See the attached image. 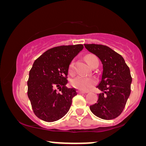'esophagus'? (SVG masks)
<instances>
[{"mask_svg":"<svg viewBox=\"0 0 146 146\" xmlns=\"http://www.w3.org/2000/svg\"><path fill=\"white\" fill-rule=\"evenodd\" d=\"M77 93H78V94H85V93H86V92H84V91H82V90H77Z\"/></svg>","mask_w":146,"mask_h":146,"instance_id":"34e87169","label":"esophagus"}]
</instances>
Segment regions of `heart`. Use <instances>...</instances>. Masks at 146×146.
<instances>
[{"label":"heart","mask_w":146,"mask_h":146,"mask_svg":"<svg viewBox=\"0 0 146 146\" xmlns=\"http://www.w3.org/2000/svg\"><path fill=\"white\" fill-rule=\"evenodd\" d=\"M98 60L96 56L90 55L87 57V61L90 66H91L94 62ZM68 73L70 75L75 74V61L72 60L68 66ZM96 84V80L92 77H86L82 75H78L71 80V85L74 88L82 90V91H88Z\"/></svg>","instance_id":"b5f03b06"}]
</instances>
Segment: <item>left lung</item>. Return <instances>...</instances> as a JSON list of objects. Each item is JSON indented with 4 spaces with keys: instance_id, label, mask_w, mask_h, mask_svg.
<instances>
[{
    "instance_id": "8db88e82",
    "label": "left lung",
    "mask_w": 146,
    "mask_h": 146,
    "mask_svg": "<svg viewBox=\"0 0 146 146\" xmlns=\"http://www.w3.org/2000/svg\"><path fill=\"white\" fill-rule=\"evenodd\" d=\"M84 46L103 64L102 81L97 86L102 93L90 109L100 118L113 119L121 115L131 92L130 68L123 57L108 46L97 44H84Z\"/></svg>"
}]
</instances>
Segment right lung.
Masks as SVG:
<instances>
[{
  "label": "right lung",
  "mask_w": 146,
  "mask_h": 146,
  "mask_svg": "<svg viewBox=\"0 0 146 146\" xmlns=\"http://www.w3.org/2000/svg\"><path fill=\"white\" fill-rule=\"evenodd\" d=\"M83 48V44L56 46L35 60L29 71L27 95L33 113L40 119L57 121L69 110L77 92L65 86L68 66Z\"/></svg>",
  "instance_id": "obj_1"
}]
</instances>
